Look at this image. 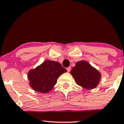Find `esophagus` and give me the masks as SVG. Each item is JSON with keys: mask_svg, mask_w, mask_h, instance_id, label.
Segmentation results:
<instances>
[{"mask_svg": "<svg viewBox=\"0 0 124 124\" xmlns=\"http://www.w3.org/2000/svg\"><path fill=\"white\" fill-rule=\"evenodd\" d=\"M66 69H67V71H68V72L69 73L70 71V69H70V67H69V68H67Z\"/></svg>", "mask_w": 124, "mask_h": 124, "instance_id": "34e87169", "label": "esophagus"}]
</instances>
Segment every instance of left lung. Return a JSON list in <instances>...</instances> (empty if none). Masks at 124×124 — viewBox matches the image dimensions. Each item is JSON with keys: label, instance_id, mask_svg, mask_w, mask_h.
<instances>
[{"label": "left lung", "instance_id": "1", "mask_svg": "<svg viewBox=\"0 0 124 124\" xmlns=\"http://www.w3.org/2000/svg\"><path fill=\"white\" fill-rule=\"evenodd\" d=\"M70 74L77 85L87 89L96 88L102 76L96 68L85 61L77 62L71 70Z\"/></svg>", "mask_w": 124, "mask_h": 124}]
</instances>
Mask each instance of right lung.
<instances>
[{
  "mask_svg": "<svg viewBox=\"0 0 124 124\" xmlns=\"http://www.w3.org/2000/svg\"><path fill=\"white\" fill-rule=\"evenodd\" d=\"M66 71L59 62L47 60L29 71V85L35 91L47 93L56 84L58 77Z\"/></svg>",
  "mask_w": 124,
  "mask_h": 124,
  "instance_id": "right-lung-1",
  "label": "right lung"
}]
</instances>
